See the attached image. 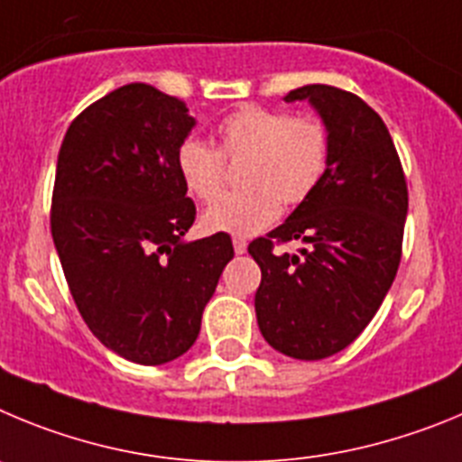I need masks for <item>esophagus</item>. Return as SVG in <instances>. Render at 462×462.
Instances as JSON below:
<instances>
[{"label": "esophagus", "mask_w": 462, "mask_h": 462, "mask_svg": "<svg viewBox=\"0 0 462 462\" xmlns=\"http://www.w3.org/2000/svg\"><path fill=\"white\" fill-rule=\"evenodd\" d=\"M232 246H235L236 255H244V253H246V248H248V241L244 239V236H235V239H232Z\"/></svg>", "instance_id": "1"}]
</instances>
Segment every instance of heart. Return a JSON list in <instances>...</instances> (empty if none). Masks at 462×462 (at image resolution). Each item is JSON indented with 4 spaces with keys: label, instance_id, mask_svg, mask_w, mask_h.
<instances>
[{
    "label": "heart",
    "instance_id": "b5f03b06",
    "mask_svg": "<svg viewBox=\"0 0 462 462\" xmlns=\"http://www.w3.org/2000/svg\"><path fill=\"white\" fill-rule=\"evenodd\" d=\"M226 163H241L236 193L202 214L207 232L255 235L281 214V200L294 207L309 200L329 163V133L319 119L244 106L216 128V149L186 138L177 149V172L186 190L214 202L226 184Z\"/></svg>",
    "mask_w": 462,
    "mask_h": 462
}]
</instances>
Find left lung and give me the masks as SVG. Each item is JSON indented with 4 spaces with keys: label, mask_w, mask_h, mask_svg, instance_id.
<instances>
[{
    "label": "left lung",
    "mask_w": 462,
    "mask_h": 462,
    "mask_svg": "<svg viewBox=\"0 0 462 462\" xmlns=\"http://www.w3.org/2000/svg\"><path fill=\"white\" fill-rule=\"evenodd\" d=\"M329 133L322 181L288 221L251 241L260 264L255 315L273 350L292 359H327L368 327L401 264L407 184L382 117L359 97L329 85L292 89ZM299 238V254L273 243Z\"/></svg>",
    "instance_id": "obj_1"
}]
</instances>
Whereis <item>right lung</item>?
<instances>
[{"mask_svg":"<svg viewBox=\"0 0 462 462\" xmlns=\"http://www.w3.org/2000/svg\"><path fill=\"white\" fill-rule=\"evenodd\" d=\"M195 119L131 82L82 110L57 159L50 230L82 319L107 350L161 365L190 350L227 262L226 232L186 241L195 205L177 149Z\"/></svg>","mask_w":462,"mask_h":462,"instance_id":"1","label":"right lung"}]
</instances>
